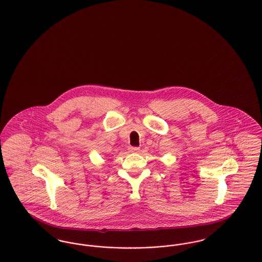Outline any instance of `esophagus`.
Wrapping results in <instances>:
<instances>
[{
	"label": "esophagus",
	"instance_id": "esophagus-1",
	"mask_svg": "<svg viewBox=\"0 0 262 262\" xmlns=\"http://www.w3.org/2000/svg\"><path fill=\"white\" fill-rule=\"evenodd\" d=\"M128 151L132 152V153H137V152L139 151V147H133V146H130V147H128Z\"/></svg>",
	"mask_w": 262,
	"mask_h": 262
}]
</instances>
